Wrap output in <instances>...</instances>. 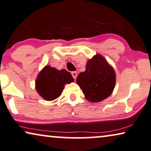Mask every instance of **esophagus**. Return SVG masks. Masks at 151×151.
Returning <instances> with one entry per match:
<instances>
[{"instance_id":"34e87169","label":"esophagus","mask_w":151,"mask_h":151,"mask_svg":"<svg viewBox=\"0 0 151 151\" xmlns=\"http://www.w3.org/2000/svg\"><path fill=\"white\" fill-rule=\"evenodd\" d=\"M72 76H73V78H75V80L76 78V77H77V73H76V71H74V72H72Z\"/></svg>"}]
</instances>
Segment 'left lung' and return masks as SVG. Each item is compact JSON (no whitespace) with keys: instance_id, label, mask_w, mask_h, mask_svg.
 Returning a JSON list of instances; mask_svg holds the SVG:
<instances>
[{"instance_id":"8db88e82","label":"left lung","mask_w":151,"mask_h":151,"mask_svg":"<svg viewBox=\"0 0 151 151\" xmlns=\"http://www.w3.org/2000/svg\"><path fill=\"white\" fill-rule=\"evenodd\" d=\"M116 76L113 67L105 57L96 54L87 61L86 70L76 78L85 98L91 103H99L112 94Z\"/></svg>"}]
</instances>
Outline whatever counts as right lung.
<instances>
[{"label": "right lung", "mask_w": 151, "mask_h": 151, "mask_svg": "<svg viewBox=\"0 0 151 151\" xmlns=\"http://www.w3.org/2000/svg\"><path fill=\"white\" fill-rule=\"evenodd\" d=\"M74 81L70 73L64 69L57 70L46 65L38 74L35 81V89L46 101H53L61 96L65 84Z\"/></svg>", "instance_id": "1"}]
</instances>
